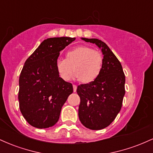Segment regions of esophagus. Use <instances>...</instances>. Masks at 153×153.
Wrapping results in <instances>:
<instances>
[{
  "label": "esophagus",
  "instance_id": "1",
  "mask_svg": "<svg viewBox=\"0 0 153 153\" xmlns=\"http://www.w3.org/2000/svg\"><path fill=\"white\" fill-rule=\"evenodd\" d=\"M73 91H74V92H76V90H77V85H73Z\"/></svg>",
  "mask_w": 153,
  "mask_h": 153
}]
</instances>
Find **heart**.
<instances>
[{"label": "heart", "mask_w": 153, "mask_h": 153, "mask_svg": "<svg viewBox=\"0 0 153 153\" xmlns=\"http://www.w3.org/2000/svg\"><path fill=\"white\" fill-rule=\"evenodd\" d=\"M56 68L64 80H71L75 70L77 78L83 83H91L102 71L103 58L90 47L80 46L67 52L65 59H57Z\"/></svg>", "instance_id": "obj_1"}]
</instances>
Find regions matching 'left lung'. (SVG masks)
Instances as JSON below:
<instances>
[{
    "label": "left lung",
    "instance_id": "1",
    "mask_svg": "<svg viewBox=\"0 0 153 153\" xmlns=\"http://www.w3.org/2000/svg\"><path fill=\"white\" fill-rule=\"evenodd\" d=\"M81 39L97 45L103 55L102 71L99 78L77 88L80 99V122L86 128L99 130L108 127L120 111L125 94V75L120 62L106 43L98 39Z\"/></svg>",
    "mask_w": 153,
    "mask_h": 153
}]
</instances>
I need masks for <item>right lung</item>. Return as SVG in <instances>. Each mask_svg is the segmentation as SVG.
Segmentation results:
<instances>
[{
	"label": "right lung",
	"mask_w": 153,
	"mask_h": 153,
	"mask_svg": "<svg viewBox=\"0 0 153 153\" xmlns=\"http://www.w3.org/2000/svg\"><path fill=\"white\" fill-rule=\"evenodd\" d=\"M75 39L67 36L45 39L24 63L19 77V108L33 127L45 129L54 126L73 92L71 82L59 77L56 62L59 52Z\"/></svg>",
	"instance_id": "1"
}]
</instances>
